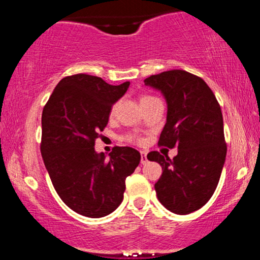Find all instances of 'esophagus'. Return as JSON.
Segmentation results:
<instances>
[{
    "label": "esophagus",
    "instance_id": "esophagus-1",
    "mask_svg": "<svg viewBox=\"0 0 260 260\" xmlns=\"http://www.w3.org/2000/svg\"><path fill=\"white\" fill-rule=\"evenodd\" d=\"M147 161H148L147 153H145V151H140V164H143V165H144Z\"/></svg>",
    "mask_w": 260,
    "mask_h": 260
}]
</instances>
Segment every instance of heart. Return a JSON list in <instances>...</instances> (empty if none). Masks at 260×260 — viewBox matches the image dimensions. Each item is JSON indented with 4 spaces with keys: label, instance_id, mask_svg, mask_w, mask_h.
<instances>
[{
    "label": "heart",
    "instance_id": "obj_1",
    "mask_svg": "<svg viewBox=\"0 0 260 260\" xmlns=\"http://www.w3.org/2000/svg\"><path fill=\"white\" fill-rule=\"evenodd\" d=\"M147 98H148V96H147ZM143 99H144V98H143Z\"/></svg>",
    "mask_w": 260,
    "mask_h": 260
}]
</instances>
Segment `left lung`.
Listing matches in <instances>:
<instances>
[{
    "mask_svg": "<svg viewBox=\"0 0 260 260\" xmlns=\"http://www.w3.org/2000/svg\"><path fill=\"white\" fill-rule=\"evenodd\" d=\"M144 84L160 91L168 105L159 144L178 149L172 160L157 151L148 154L162 168L155 183L157 199L186 215L207 204L219 183L226 159L221 109L207 83L186 71L155 74Z\"/></svg>",
    "mask_w": 260,
    "mask_h": 260,
    "instance_id": "obj_1",
    "label": "left lung"
}]
</instances>
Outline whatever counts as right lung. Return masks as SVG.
I'll return each mask as SVG.
<instances>
[{
    "label": "right lung",
    "mask_w": 260,
    "mask_h": 260,
    "mask_svg": "<svg viewBox=\"0 0 260 260\" xmlns=\"http://www.w3.org/2000/svg\"><path fill=\"white\" fill-rule=\"evenodd\" d=\"M129 82L107 84L99 77L74 74L56 85L41 116V155L59 198L88 217L111 214L123 201L126 178L139 165L140 154L115 147L109 157L96 153L95 139L109 122L113 104Z\"/></svg>",
    "instance_id": "right-lung-1"
}]
</instances>
